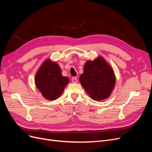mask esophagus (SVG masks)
Returning a JSON list of instances; mask_svg holds the SVG:
<instances>
[{
  "mask_svg": "<svg viewBox=\"0 0 152 152\" xmlns=\"http://www.w3.org/2000/svg\"><path fill=\"white\" fill-rule=\"evenodd\" d=\"M72 82L73 83H76L77 82V80L76 77H72Z\"/></svg>",
  "mask_w": 152,
  "mask_h": 152,
  "instance_id": "obj_1",
  "label": "esophagus"
}]
</instances>
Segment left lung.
Here are the masks:
<instances>
[{"label": "left lung", "instance_id": "obj_1", "mask_svg": "<svg viewBox=\"0 0 152 152\" xmlns=\"http://www.w3.org/2000/svg\"><path fill=\"white\" fill-rule=\"evenodd\" d=\"M81 85L94 101H102L109 97L115 86L113 69L102 56L88 61L80 77Z\"/></svg>", "mask_w": 152, "mask_h": 152}]
</instances>
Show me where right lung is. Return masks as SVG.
I'll use <instances>...</instances> for the list:
<instances>
[{
  "mask_svg": "<svg viewBox=\"0 0 152 152\" xmlns=\"http://www.w3.org/2000/svg\"><path fill=\"white\" fill-rule=\"evenodd\" d=\"M35 82L42 96L48 100L53 101L63 93L69 83V78L63 76L59 65L48 59L38 70Z\"/></svg>",
  "mask_w": 152,
  "mask_h": 152,
  "instance_id": "add662e5",
  "label": "right lung"
}]
</instances>
